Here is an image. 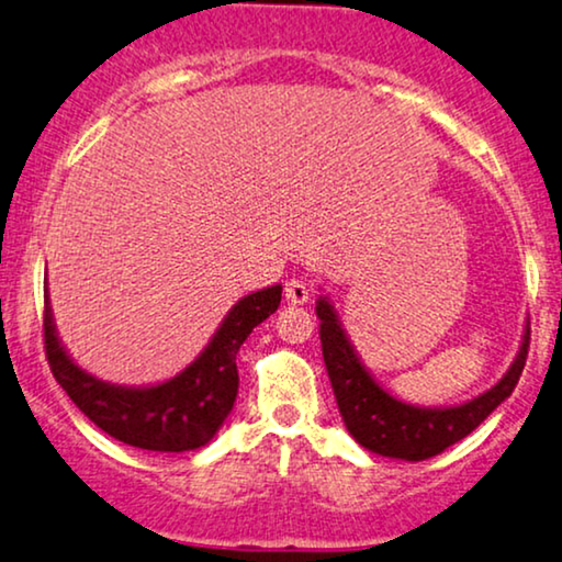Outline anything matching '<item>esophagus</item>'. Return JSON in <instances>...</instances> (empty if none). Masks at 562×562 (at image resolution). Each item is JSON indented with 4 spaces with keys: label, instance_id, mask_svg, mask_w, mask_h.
<instances>
[{
    "label": "esophagus",
    "instance_id": "1",
    "mask_svg": "<svg viewBox=\"0 0 562 562\" xmlns=\"http://www.w3.org/2000/svg\"><path fill=\"white\" fill-rule=\"evenodd\" d=\"M308 297H311V290H308V285H305L303 280H288L285 282V301L290 305L308 303Z\"/></svg>",
    "mask_w": 562,
    "mask_h": 562
}]
</instances>
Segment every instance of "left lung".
I'll return each instance as SVG.
<instances>
[{"label": "left lung", "mask_w": 562, "mask_h": 562, "mask_svg": "<svg viewBox=\"0 0 562 562\" xmlns=\"http://www.w3.org/2000/svg\"><path fill=\"white\" fill-rule=\"evenodd\" d=\"M316 316L322 318L318 337H322L326 373H329L347 430L363 449L389 459L423 461L470 436L490 412L514 392L529 352L527 322L514 363L495 386L453 407H417V404L396 400L373 379L355 352L337 311L324 295L316 301Z\"/></svg>", "instance_id": "left-lung-1"}]
</instances>
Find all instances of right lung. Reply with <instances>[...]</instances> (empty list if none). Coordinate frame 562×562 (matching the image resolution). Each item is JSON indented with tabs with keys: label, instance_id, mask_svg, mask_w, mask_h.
<instances>
[{
	"label": "right lung",
	"instance_id": "1",
	"mask_svg": "<svg viewBox=\"0 0 562 562\" xmlns=\"http://www.w3.org/2000/svg\"><path fill=\"white\" fill-rule=\"evenodd\" d=\"M44 337L54 379L88 420L126 446L160 453L202 449L223 428L238 394L236 355L254 326L277 311L282 285L248 293L228 311L194 363L155 386H119L95 379L64 350L46 288Z\"/></svg>",
	"mask_w": 562,
	"mask_h": 562
}]
</instances>
